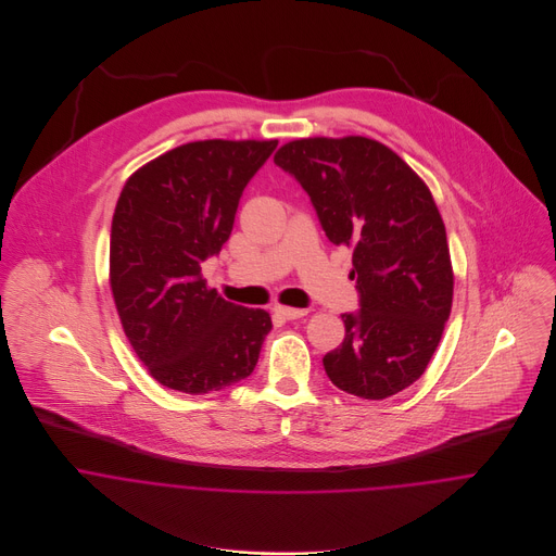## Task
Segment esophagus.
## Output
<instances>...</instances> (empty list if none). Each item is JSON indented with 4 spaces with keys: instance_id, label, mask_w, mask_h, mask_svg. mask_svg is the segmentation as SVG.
<instances>
[{
    "instance_id": "esophagus-1",
    "label": "esophagus",
    "mask_w": 556,
    "mask_h": 556,
    "mask_svg": "<svg viewBox=\"0 0 556 556\" xmlns=\"http://www.w3.org/2000/svg\"><path fill=\"white\" fill-rule=\"evenodd\" d=\"M274 313H276L278 317L287 318V320H293V318H302L308 315L306 308H289V306H276Z\"/></svg>"
}]
</instances>
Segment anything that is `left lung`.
<instances>
[{"instance_id":"1","label":"left lung","mask_w":556,"mask_h":556,"mask_svg":"<svg viewBox=\"0 0 556 556\" xmlns=\"http://www.w3.org/2000/svg\"><path fill=\"white\" fill-rule=\"evenodd\" d=\"M274 162L308 192L327 239L353 248L359 311L342 315L344 340L323 357L329 381L394 396L424 375L452 311L447 236L428 186L366 137L291 141Z\"/></svg>"}]
</instances>
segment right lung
Returning <instances> with one entry per match:
<instances>
[{"mask_svg":"<svg viewBox=\"0 0 556 556\" xmlns=\"http://www.w3.org/2000/svg\"><path fill=\"white\" fill-rule=\"evenodd\" d=\"M278 141H194L141 166L111 225V291L124 331L164 388L220 392L250 377L271 318L207 289L201 263L233 231L239 199Z\"/></svg>","mask_w":556,"mask_h":556,"instance_id":"1","label":"right lung"}]
</instances>
